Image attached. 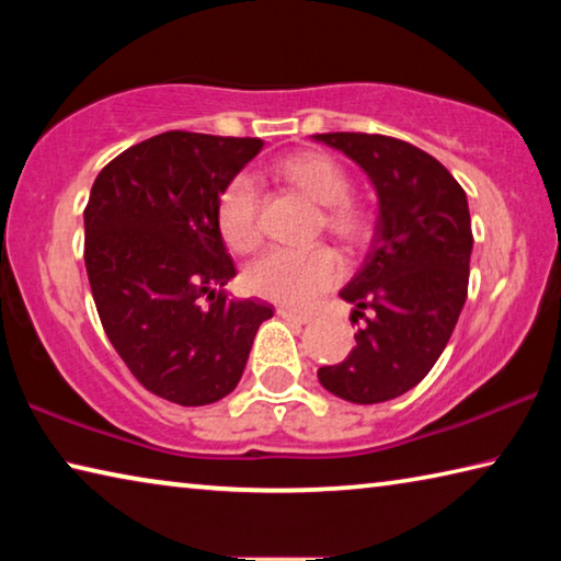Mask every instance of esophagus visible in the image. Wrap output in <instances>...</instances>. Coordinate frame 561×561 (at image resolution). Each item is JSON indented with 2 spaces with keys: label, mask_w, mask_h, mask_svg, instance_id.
Wrapping results in <instances>:
<instances>
[{
  "label": "esophagus",
  "mask_w": 561,
  "mask_h": 561,
  "mask_svg": "<svg viewBox=\"0 0 561 561\" xmlns=\"http://www.w3.org/2000/svg\"><path fill=\"white\" fill-rule=\"evenodd\" d=\"M277 314L284 319V321H289V324H307L309 321V317L307 314H297V311H291V309H277Z\"/></svg>",
  "instance_id": "esophagus-1"
}]
</instances>
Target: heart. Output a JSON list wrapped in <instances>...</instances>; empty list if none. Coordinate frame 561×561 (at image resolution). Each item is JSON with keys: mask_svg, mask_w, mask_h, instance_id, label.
Returning a JSON list of instances; mask_svg holds the SVG:
<instances>
[{"mask_svg": "<svg viewBox=\"0 0 561 561\" xmlns=\"http://www.w3.org/2000/svg\"><path fill=\"white\" fill-rule=\"evenodd\" d=\"M277 173L324 207L321 225L331 237L348 247H358L368 240L371 213L360 203L351 201L354 185L334 158L317 150H301V153L282 158ZM257 207L260 195L250 175H237L225 187L217 205V225L234 252H250L260 244ZM339 277L341 262L329 247H314L307 252L270 250L257 262H252L244 274L247 287L254 294L291 309L307 307L321 291L336 284Z\"/></svg>", "mask_w": 561, "mask_h": 561, "instance_id": "heart-1", "label": "heart"}]
</instances>
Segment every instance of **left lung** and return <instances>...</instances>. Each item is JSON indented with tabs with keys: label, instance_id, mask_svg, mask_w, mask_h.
Returning a JSON list of instances; mask_svg holds the SVG:
<instances>
[{
	"label": "left lung",
	"instance_id": "obj_1",
	"mask_svg": "<svg viewBox=\"0 0 561 561\" xmlns=\"http://www.w3.org/2000/svg\"><path fill=\"white\" fill-rule=\"evenodd\" d=\"M371 180L378 217L366 260L341 299L366 317L356 346L319 381L351 403H383L428 376L468 297L472 227L465 190L448 168L405 140L319 133Z\"/></svg>",
	"mask_w": 561,
	"mask_h": 561
}]
</instances>
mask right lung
I'll use <instances>...</instances> for the list:
<instances>
[{"mask_svg": "<svg viewBox=\"0 0 561 561\" xmlns=\"http://www.w3.org/2000/svg\"><path fill=\"white\" fill-rule=\"evenodd\" d=\"M262 146L168 130L123 150L91 187L83 260L103 331L140 386L170 403L232 393L274 314L260 299H227L237 272L217 225L220 195Z\"/></svg>", "mask_w": 561, "mask_h": 561, "instance_id": "right-lung-1", "label": "right lung"}]
</instances>
